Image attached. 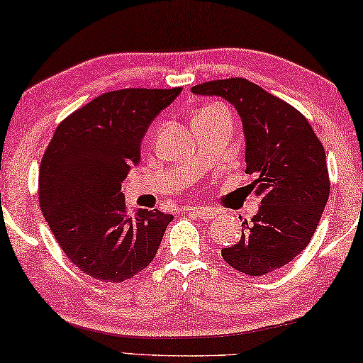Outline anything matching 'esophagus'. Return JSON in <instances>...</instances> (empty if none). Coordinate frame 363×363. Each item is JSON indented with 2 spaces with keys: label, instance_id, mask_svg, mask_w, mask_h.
Segmentation results:
<instances>
[{
  "label": "esophagus",
  "instance_id": "34e87169",
  "mask_svg": "<svg viewBox=\"0 0 363 363\" xmlns=\"http://www.w3.org/2000/svg\"><path fill=\"white\" fill-rule=\"evenodd\" d=\"M188 213H194L196 217H199L202 220H212L215 215H217V211L212 207H204V206H198V207H188L186 208Z\"/></svg>",
  "mask_w": 363,
  "mask_h": 363
}]
</instances>
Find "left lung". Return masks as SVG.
I'll use <instances>...</instances> for the list:
<instances>
[{"label":"left lung","instance_id":"obj_1","mask_svg":"<svg viewBox=\"0 0 363 363\" xmlns=\"http://www.w3.org/2000/svg\"><path fill=\"white\" fill-rule=\"evenodd\" d=\"M198 95L221 97L242 121L247 174L262 198L242 236L221 249L234 269L263 276L289 264L309 244L328 201L325 150L303 114L244 78L202 82Z\"/></svg>","mask_w":363,"mask_h":363}]
</instances>
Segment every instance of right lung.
Wrapping results in <instances>:
<instances>
[{
  "label": "right lung",
  "mask_w": 363,
  "mask_h": 363,
  "mask_svg": "<svg viewBox=\"0 0 363 363\" xmlns=\"http://www.w3.org/2000/svg\"><path fill=\"white\" fill-rule=\"evenodd\" d=\"M180 92H106L57 127L40 167V204L60 249L87 276L124 282L156 257L174 215L157 208L129 215L121 183L140 162L148 127Z\"/></svg>",
  "instance_id": "add662e5"
}]
</instances>
